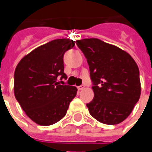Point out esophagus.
Instances as JSON below:
<instances>
[{"instance_id":"34e87169","label":"esophagus","mask_w":152,"mask_h":152,"mask_svg":"<svg viewBox=\"0 0 152 152\" xmlns=\"http://www.w3.org/2000/svg\"><path fill=\"white\" fill-rule=\"evenodd\" d=\"M85 88V85H80V86H79V87H78V90H79V91H83Z\"/></svg>"}]
</instances>
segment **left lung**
I'll return each instance as SVG.
<instances>
[{
    "instance_id": "1",
    "label": "left lung",
    "mask_w": 152,
    "mask_h": 152,
    "mask_svg": "<svg viewBox=\"0 0 152 152\" xmlns=\"http://www.w3.org/2000/svg\"><path fill=\"white\" fill-rule=\"evenodd\" d=\"M87 59L94 98L86 104L91 115L105 124H118L131 113L140 96V71L126 51L99 39L77 40Z\"/></svg>"
}]
</instances>
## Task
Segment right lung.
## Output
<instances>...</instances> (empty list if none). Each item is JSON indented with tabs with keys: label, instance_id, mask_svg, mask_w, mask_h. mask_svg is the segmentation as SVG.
Here are the masks:
<instances>
[{
	"label": "right lung",
	"instance_id": "obj_1",
	"mask_svg": "<svg viewBox=\"0 0 152 152\" xmlns=\"http://www.w3.org/2000/svg\"><path fill=\"white\" fill-rule=\"evenodd\" d=\"M75 41L57 39L21 59L15 69L14 95L27 116L39 125L57 123L66 115L77 88L57 82L67 79L63 56Z\"/></svg>",
	"mask_w": 152,
	"mask_h": 152
}]
</instances>
